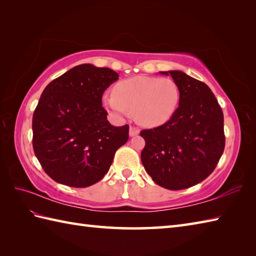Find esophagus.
Here are the masks:
<instances>
[{
  "label": "esophagus",
  "mask_w": 256,
  "mask_h": 256,
  "mask_svg": "<svg viewBox=\"0 0 256 256\" xmlns=\"http://www.w3.org/2000/svg\"><path fill=\"white\" fill-rule=\"evenodd\" d=\"M139 132H140V130L138 128H136V127H130V129H129L130 137H134V136L139 134Z\"/></svg>",
  "instance_id": "34e87169"
}]
</instances>
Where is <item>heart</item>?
<instances>
[{
    "label": "heart",
    "mask_w": 256,
    "mask_h": 256,
    "mask_svg": "<svg viewBox=\"0 0 256 256\" xmlns=\"http://www.w3.org/2000/svg\"><path fill=\"white\" fill-rule=\"evenodd\" d=\"M180 103V88L172 78L138 76L122 80L106 95L104 105L114 116L129 117L134 112L137 122L146 127L166 124Z\"/></svg>",
    "instance_id": "b5f03b06"
}]
</instances>
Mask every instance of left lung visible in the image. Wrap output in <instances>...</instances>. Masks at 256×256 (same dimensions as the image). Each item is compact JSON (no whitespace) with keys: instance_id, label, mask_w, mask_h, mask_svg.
I'll return each mask as SVG.
<instances>
[{"instance_id":"8db88e82","label":"left lung","mask_w":256,"mask_h":256,"mask_svg":"<svg viewBox=\"0 0 256 256\" xmlns=\"http://www.w3.org/2000/svg\"><path fill=\"white\" fill-rule=\"evenodd\" d=\"M171 76L180 88L173 117L162 126L144 129L141 161L153 182L171 190L200 183L212 173L224 150V112L207 85L182 71Z\"/></svg>"}]
</instances>
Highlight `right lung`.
Instances as JSON below:
<instances>
[{"label": "right lung", "instance_id": "1", "mask_svg": "<svg viewBox=\"0 0 256 256\" xmlns=\"http://www.w3.org/2000/svg\"><path fill=\"white\" fill-rule=\"evenodd\" d=\"M118 73L84 64L51 81L32 116V148L44 171L56 183L88 187L108 172L129 126L107 120L102 96Z\"/></svg>", "mask_w": 256, "mask_h": 256}]
</instances>
